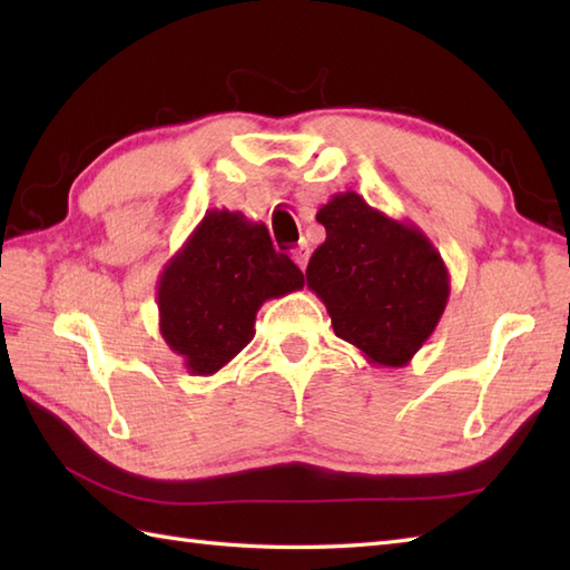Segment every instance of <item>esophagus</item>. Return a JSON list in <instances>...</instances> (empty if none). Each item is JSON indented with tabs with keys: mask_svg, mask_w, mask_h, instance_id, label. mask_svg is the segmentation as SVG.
I'll return each instance as SVG.
<instances>
[{
	"mask_svg": "<svg viewBox=\"0 0 570 570\" xmlns=\"http://www.w3.org/2000/svg\"><path fill=\"white\" fill-rule=\"evenodd\" d=\"M308 245L306 242H301V245L292 252V257H294V262L301 266V269H306V264H308Z\"/></svg>",
	"mask_w": 570,
	"mask_h": 570,
	"instance_id": "esophagus-1",
	"label": "esophagus"
}]
</instances>
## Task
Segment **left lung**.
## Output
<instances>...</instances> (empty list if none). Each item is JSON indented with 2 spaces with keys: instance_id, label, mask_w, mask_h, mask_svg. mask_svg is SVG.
<instances>
[{
  "instance_id": "left-lung-1",
  "label": "left lung",
  "mask_w": 570,
  "mask_h": 570,
  "mask_svg": "<svg viewBox=\"0 0 570 570\" xmlns=\"http://www.w3.org/2000/svg\"><path fill=\"white\" fill-rule=\"evenodd\" d=\"M325 242L306 282L333 331L380 367H406L439 325L448 296L441 252L409 220H394L357 193H335L316 213Z\"/></svg>"
}]
</instances>
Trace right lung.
Instances as JSON below:
<instances>
[{
	"instance_id": "obj_1",
	"label": "right lung",
	"mask_w": 570,
	"mask_h": 570,
	"mask_svg": "<svg viewBox=\"0 0 570 570\" xmlns=\"http://www.w3.org/2000/svg\"><path fill=\"white\" fill-rule=\"evenodd\" d=\"M304 288V274L276 252L264 223L208 210L156 286L159 331L196 377H210L254 337L264 301Z\"/></svg>"
}]
</instances>
